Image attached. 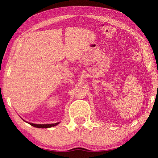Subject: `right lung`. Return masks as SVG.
<instances>
[{
	"label": "right lung",
	"instance_id": "1",
	"mask_svg": "<svg viewBox=\"0 0 158 158\" xmlns=\"http://www.w3.org/2000/svg\"><path fill=\"white\" fill-rule=\"evenodd\" d=\"M28 123L31 126L35 127H37V128H49V127H54V126H56L57 125H58L60 123V122L56 123H52V124H34V123Z\"/></svg>",
	"mask_w": 158,
	"mask_h": 158
}]
</instances>
